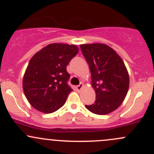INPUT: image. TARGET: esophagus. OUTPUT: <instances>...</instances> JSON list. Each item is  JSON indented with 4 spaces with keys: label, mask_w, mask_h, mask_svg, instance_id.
I'll use <instances>...</instances> for the list:
<instances>
[{
    "label": "esophagus",
    "mask_w": 154,
    "mask_h": 154,
    "mask_svg": "<svg viewBox=\"0 0 154 154\" xmlns=\"http://www.w3.org/2000/svg\"><path fill=\"white\" fill-rule=\"evenodd\" d=\"M83 83H80V84H79L78 86H77V91H80V90L83 88Z\"/></svg>",
    "instance_id": "34e87169"
}]
</instances>
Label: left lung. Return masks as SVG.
<instances>
[{"label":"left lung","mask_w":154,"mask_h":154,"mask_svg":"<svg viewBox=\"0 0 154 154\" xmlns=\"http://www.w3.org/2000/svg\"><path fill=\"white\" fill-rule=\"evenodd\" d=\"M89 66L95 101L86 108L97 115H106L121 106L130 84L123 60L109 46L101 43L80 45Z\"/></svg>","instance_id":"left-lung-1"}]
</instances>
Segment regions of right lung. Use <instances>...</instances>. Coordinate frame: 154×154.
Instances as JSON below:
<instances>
[{"label": "right lung", "mask_w": 154, "mask_h": 154, "mask_svg": "<svg viewBox=\"0 0 154 154\" xmlns=\"http://www.w3.org/2000/svg\"><path fill=\"white\" fill-rule=\"evenodd\" d=\"M78 51L74 45L53 43L30 59L23 78V90L33 108L48 114L65 104L73 91L67 84L70 74L66 66Z\"/></svg>", "instance_id": "1"}]
</instances>
